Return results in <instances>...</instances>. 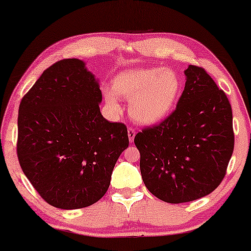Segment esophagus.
<instances>
[{"label":"esophagus","instance_id":"esophagus-1","mask_svg":"<svg viewBox=\"0 0 251 251\" xmlns=\"http://www.w3.org/2000/svg\"><path fill=\"white\" fill-rule=\"evenodd\" d=\"M127 133H128V140H129V142H133L134 137H135V134H136L135 129L132 128V127H129V128L127 129Z\"/></svg>","mask_w":251,"mask_h":251}]
</instances>
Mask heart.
Here are the masks:
<instances>
[{"instance_id": "heart-1", "label": "heart", "mask_w": 251, "mask_h": 251, "mask_svg": "<svg viewBox=\"0 0 251 251\" xmlns=\"http://www.w3.org/2000/svg\"><path fill=\"white\" fill-rule=\"evenodd\" d=\"M114 91L130 102L134 121L144 125L157 124L171 114L182 93L178 74L169 68L125 70L114 79ZM105 98L116 104L115 94L105 91Z\"/></svg>"}]
</instances>
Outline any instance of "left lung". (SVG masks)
I'll return each mask as SVG.
<instances>
[{
	"instance_id": "8db88e82",
	"label": "left lung",
	"mask_w": 251,
	"mask_h": 251,
	"mask_svg": "<svg viewBox=\"0 0 251 251\" xmlns=\"http://www.w3.org/2000/svg\"><path fill=\"white\" fill-rule=\"evenodd\" d=\"M184 74V91L175 110L134 139L144 184L169 203L213 192L226 174L234 148L226 94L201 67L190 65Z\"/></svg>"
}]
</instances>
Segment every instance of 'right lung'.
<instances>
[{"label":"right lung","instance_id":"1","mask_svg":"<svg viewBox=\"0 0 251 251\" xmlns=\"http://www.w3.org/2000/svg\"><path fill=\"white\" fill-rule=\"evenodd\" d=\"M98 79L79 59L49 67L19 105L17 154L43 199L60 209L91 206L105 195L127 127L103 118Z\"/></svg>","mask_w":251,"mask_h":251}]
</instances>
